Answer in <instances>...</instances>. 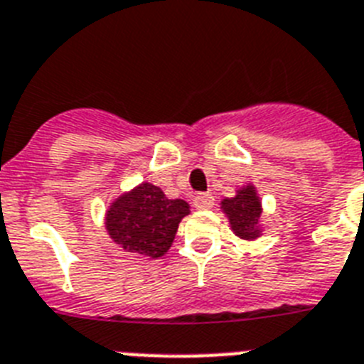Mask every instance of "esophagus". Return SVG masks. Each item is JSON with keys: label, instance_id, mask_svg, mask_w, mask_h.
Here are the masks:
<instances>
[{"label": "esophagus", "instance_id": "1", "mask_svg": "<svg viewBox=\"0 0 364 364\" xmlns=\"http://www.w3.org/2000/svg\"><path fill=\"white\" fill-rule=\"evenodd\" d=\"M194 205L196 208H200V210H207V208H213L214 205V196L213 194H198L194 198Z\"/></svg>", "mask_w": 364, "mask_h": 364}]
</instances>
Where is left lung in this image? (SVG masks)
<instances>
[{"label": "left lung", "mask_w": 364, "mask_h": 364, "mask_svg": "<svg viewBox=\"0 0 364 364\" xmlns=\"http://www.w3.org/2000/svg\"><path fill=\"white\" fill-rule=\"evenodd\" d=\"M221 208L227 214L230 229L242 240H255L260 236L262 203L255 186L247 185L240 188L235 198L221 201Z\"/></svg>", "instance_id": "obj_1"}]
</instances>
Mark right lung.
I'll list each match as a JSON object with an SVG mask.
<instances>
[{"label":"right lung","mask_w":364,"mask_h":364,"mask_svg":"<svg viewBox=\"0 0 364 364\" xmlns=\"http://www.w3.org/2000/svg\"><path fill=\"white\" fill-rule=\"evenodd\" d=\"M188 213L186 201L168 200L159 186L141 183L113 201L106 214V229L124 251L161 258Z\"/></svg>","instance_id":"right-lung-1"}]
</instances>
